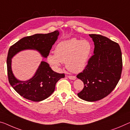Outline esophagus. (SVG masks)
<instances>
[{"label": "esophagus", "mask_w": 130, "mask_h": 130, "mask_svg": "<svg viewBox=\"0 0 130 130\" xmlns=\"http://www.w3.org/2000/svg\"><path fill=\"white\" fill-rule=\"evenodd\" d=\"M67 77L69 78V79H72V80H75V79H76L75 76H72V75H67Z\"/></svg>", "instance_id": "obj_1"}]
</instances>
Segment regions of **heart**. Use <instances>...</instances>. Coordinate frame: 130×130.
<instances>
[{
	"label": "heart",
	"mask_w": 130,
	"mask_h": 130,
	"mask_svg": "<svg viewBox=\"0 0 130 130\" xmlns=\"http://www.w3.org/2000/svg\"><path fill=\"white\" fill-rule=\"evenodd\" d=\"M92 45L88 40L71 38L59 42L55 49V53H49L47 60L55 69H58L65 62L68 70L73 73L85 69L90 57Z\"/></svg>",
	"instance_id": "heart-1"
}]
</instances>
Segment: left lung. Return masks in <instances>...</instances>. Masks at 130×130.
<instances>
[{
  "mask_svg": "<svg viewBox=\"0 0 130 130\" xmlns=\"http://www.w3.org/2000/svg\"><path fill=\"white\" fill-rule=\"evenodd\" d=\"M89 35L94 42V55L77 75L84 85L77 95L85 101L95 102L107 96L118 84L122 71V54L118 43L107 37Z\"/></svg>",
  "mask_w": 130,
  "mask_h": 130,
  "instance_id": "8db88e82",
  "label": "left lung"
}]
</instances>
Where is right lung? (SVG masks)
<instances>
[{"label": "right lung", "instance_id": "1", "mask_svg": "<svg viewBox=\"0 0 130 130\" xmlns=\"http://www.w3.org/2000/svg\"><path fill=\"white\" fill-rule=\"evenodd\" d=\"M59 31L42 34L26 37L19 40L10 47L7 58L8 78L14 89L24 98L34 102H40L49 97L55 89L56 84L65 77L64 74L53 71L46 61H41L34 75L27 81H20L14 75L11 70V59L24 50L32 49L39 52L46 58L53 45L57 41Z\"/></svg>", "mask_w": 130, "mask_h": 130}]
</instances>
